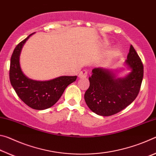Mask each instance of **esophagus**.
Masks as SVG:
<instances>
[{
	"label": "esophagus",
	"instance_id": "34e87169",
	"mask_svg": "<svg viewBox=\"0 0 156 156\" xmlns=\"http://www.w3.org/2000/svg\"><path fill=\"white\" fill-rule=\"evenodd\" d=\"M87 76V72L85 70H83L79 73L78 78H85Z\"/></svg>",
	"mask_w": 156,
	"mask_h": 156
}]
</instances>
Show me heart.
I'll use <instances>...</instances> for the list:
<instances>
[{
    "label": "heart",
    "mask_w": 156,
    "mask_h": 156,
    "mask_svg": "<svg viewBox=\"0 0 156 156\" xmlns=\"http://www.w3.org/2000/svg\"><path fill=\"white\" fill-rule=\"evenodd\" d=\"M115 56H116L115 53V52H113V53H112V54H110L109 57H110L111 59H113V58H114L115 57Z\"/></svg>",
    "instance_id": "1"
}]
</instances>
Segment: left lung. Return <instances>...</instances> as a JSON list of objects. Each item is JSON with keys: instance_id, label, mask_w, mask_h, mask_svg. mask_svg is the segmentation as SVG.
Listing matches in <instances>:
<instances>
[{"instance_id": "left-lung-1", "label": "left lung", "mask_w": 156, "mask_h": 156, "mask_svg": "<svg viewBox=\"0 0 156 156\" xmlns=\"http://www.w3.org/2000/svg\"><path fill=\"white\" fill-rule=\"evenodd\" d=\"M125 67L127 75L118 77V70L94 68L89 78L90 85L84 94L88 107L96 114L109 116L129 106L136 98L143 78V65L133 47L131 45Z\"/></svg>"}]
</instances>
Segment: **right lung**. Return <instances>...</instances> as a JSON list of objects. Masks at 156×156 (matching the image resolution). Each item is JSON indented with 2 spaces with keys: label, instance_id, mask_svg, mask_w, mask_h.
<instances>
[{
  "label": "right lung",
  "instance_id": "right-lung-1",
  "mask_svg": "<svg viewBox=\"0 0 156 156\" xmlns=\"http://www.w3.org/2000/svg\"><path fill=\"white\" fill-rule=\"evenodd\" d=\"M28 36L14 50L10 61L9 79L12 86L18 97L29 107L36 110H43L52 107L77 76H60L49 80H35L29 78L23 72L20 64V55Z\"/></svg>",
  "mask_w": 156,
  "mask_h": 156
}]
</instances>
